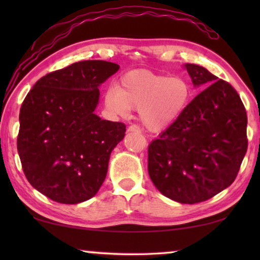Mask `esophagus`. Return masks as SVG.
<instances>
[{
    "mask_svg": "<svg viewBox=\"0 0 260 260\" xmlns=\"http://www.w3.org/2000/svg\"><path fill=\"white\" fill-rule=\"evenodd\" d=\"M127 131H129V133H137V134L141 133L140 127H138L137 125H130L129 127H127Z\"/></svg>",
    "mask_w": 260,
    "mask_h": 260,
    "instance_id": "esophagus-1",
    "label": "esophagus"
}]
</instances>
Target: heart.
<instances>
[{"label":"heart","instance_id":"1","mask_svg":"<svg viewBox=\"0 0 260 260\" xmlns=\"http://www.w3.org/2000/svg\"><path fill=\"white\" fill-rule=\"evenodd\" d=\"M191 85L183 77H170L145 70L131 71L104 92V106L113 116H129L138 110L143 126L152 133L169 127L189 104Z\"/></svg>","mask_w":260,"mask_h":260}]
</instances>
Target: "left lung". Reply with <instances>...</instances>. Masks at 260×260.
Returning <instances> with one entry per match:
<instances>
[{
  "mask_svg": "<svg viewBox=\"0 0 260 260\" xmlns=\"http://www.w3.org/2000/svg\"><path fill=\"white\" fill-rule=\"evenodd\" d=\"M206 87L148 148L155 187L180 204L208 200L233 183L247 150L246 110L237 91L205 67L186 63Z\"/></svg>",
  "mask_w": 260,
  "mask_h": 260,
  "instance_id": "obj_1",
  "label": "left lung"
}]
</instances>
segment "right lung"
Returning a JSON list of instances; mask_svg holds the SVG:
<instances>
[{"instance_id":"right-lung-1","label":"right lung","mask_w":260,"mask_h":260,"mask_svg":"<svg viewBox=\"0 0 260 260\" xmlns=\"http://www.w3.org/2000/svg\"><path fill=\"white\" fill-rule=\"evenodd\" d=\"M119 66L103 60L74 62L39 79L20 110L17 136L22 169L35 189L74 205L94 197L125 124L94 113L99 86Z\"/></svg>"}]
</instances>
